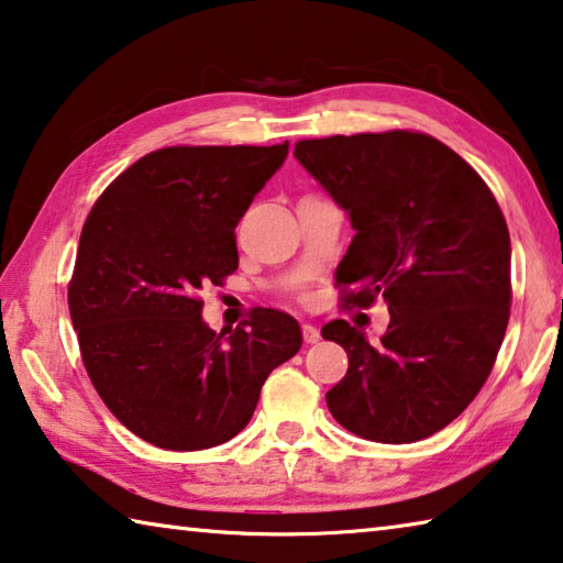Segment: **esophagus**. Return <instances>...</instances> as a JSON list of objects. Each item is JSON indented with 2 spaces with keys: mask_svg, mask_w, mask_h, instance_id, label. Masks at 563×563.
Instances as JSON below:
<instances>
[{
  "mask_svg": "<svg viewBox=\"0 0 563 563\" xmlns=\"http://www.w3.org/2000/svg\"><path fill=\"white\" fill-rule=\"evenodd\" d=\"M302 338H305V342H308V345H312V342L320 340V330L316 325H310V322H305Z\"/></svg>",
  "mask_w": 563,
  "mask_h": 563,
  "instance_id": "1",
  "label": "esophagus"
}]
</instances>
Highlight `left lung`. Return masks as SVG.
<instances>
[{
  "label": "left lung",
  "mask_w": 563,
  "mask_h": 563,
  "mask_svg": "<svg viewBox=\"0 0 563 563\" xmlns=\"http://www.w3.org/2000/svg\"><path fill=\"white\" fill-rule=\"evenodd\" d=\"M295 158L355 228L335 271L342 300L389 310L377 345L347 320L322 328L350 360L330 412L362 440L432 437L487 383L507 332L511 241L497 198L427 133L298 141Z\"/></svg>",
  "instance_id": "obj_1"
}]
</instances>
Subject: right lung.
I'll return each instance as SVG.
<instances>
[{
    "instance_id": "right-lung-1",
    "label": "right lung",
    "mask_w": 563,
    "mask_h": 563,
    "mask_svg": "<svg viewBox=\"0 0 563 563\" xmlns=\"http://www.w3.org/2000/svg\"><path fill=\"white\" fill-rule=\"evenodd\" d=\"M288 156L278 146H170L129 166L93 203L69 283L84 367L123 427L161 450L223 444L302 345L298 320L255 308L203 322L206 285L238 268L235 225Z\"/></svg>"
}]
</instances>
